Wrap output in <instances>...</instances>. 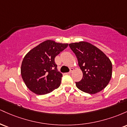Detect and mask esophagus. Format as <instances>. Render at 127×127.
I'll return each mask as SVG.
<instances>
[{"label": "esophagus", "mask_w": 127, "mask_h": 127, "mask_svg": "<svg viewBox=\"0 0 127 127\" xmlns=\"http://www.w3.org/2000/svg\"><path fill=\"white\" fill-rule=\"evenodd\" d=\"M73 71H74V68H71L70 70V72H68L67 74H70V73H72L73 72Z\"/></svg>", "instance_id": "esophagus-1"}]
</instances>
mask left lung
I'll return each mask as SVG.
<instances>
[{
    "mask_svg": "<svg viewBox=\"0 0 127 127\" xmlns=\"http://www.w3.org/2000/svg\"><path fill=\"white\" fill-rule=\"evenodd\" d=\"M68 45L75 54L83 73L81 81L76 82L77 88L91 94L103 90L112 77V64L110 59L98 48L87 42Z\"/></svg>",
    "mask_w": 127,
    "mask_h": 127,
    "instance_id": "1",
    "label": "left lung"
}]
</instances>
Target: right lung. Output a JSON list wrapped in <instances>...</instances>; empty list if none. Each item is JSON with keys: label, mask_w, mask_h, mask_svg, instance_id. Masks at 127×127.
Instances as JSON below:
<instances>
[{"label": "right lung", "mask_w": 127, "mask_h": 127, "mask_svg": "<svg viewBox=\"0 0 127 127\" xmlns=\"http://www.w3.org/2000/svg\"><path fill=\"white\" fill-rule=\"evenodd\" d=\"M68 43L47 40L29 51L22 62L21 74L26 85L37 95L58 88L63 75L57 70L55 58L67 47Z\"/></svg>", "instance_id": "add662e5"}]
</instances>
